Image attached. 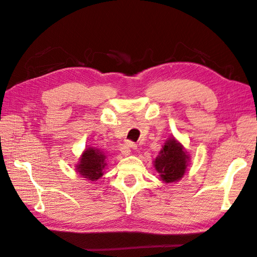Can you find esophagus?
Listing matches in <instances>:
<instances>
[{"mask_svg":"<svg viewBox=\"0 0 257 257\" xmlns=\"http://www.w3.org/2000/svg\"><path fill=\"white\" fill-rule=\"evenodd\" d=\"M130 149H137V145L135 144V143H133V142H128L127 144H126V149L124 150V151H122L124 154H127V153H130Z\"/></svg>","mask_w":257,"mask_h":257,"instance_id":"34e87169","label":"esophagus"}]
</instances>
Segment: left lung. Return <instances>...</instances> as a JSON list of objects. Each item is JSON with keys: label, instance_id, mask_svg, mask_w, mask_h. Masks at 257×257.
<instances>
[{"label": "left lung", "instance_id": "1", "mask_svg": "<svg viewBox=\"0 0 257 257\" xmlns=\"http://www.w3.org/2000/svg\"><path fill=\"white\" fill-rule=\"evenodd\" d=\"M189 162L190 155L184 150V147L174 137H170L163 146L159 157L154 160V167L162 181L173 183L184 176Z\"/></svg>", "mask_w": 257, "mask_h": 257}]
</instances>
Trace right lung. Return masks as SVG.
<instances>
[{
	"label": "right lung",
	"mask_w": 257,
	"mask_h": 257,
	"mask_svg": "<svg viewBox=\"0 0 257 257\" xmlns=\"http://www.w3.org/2000/svg\"><path fill=\"white\" fill-rule=\"evenodd\" d=\"M105 153L96 148H87L79 159V163L76 165V172L82 178L89 181H96L104 175V169L107 165L105 162Z\"/></svg>",
	"instance_id": "add662e5"
}]
</instances>
